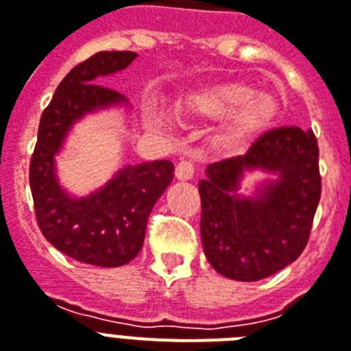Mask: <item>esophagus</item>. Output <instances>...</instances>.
Instances as JSON below:
<instances>
[{
  "label": "esophagus",
  "instance_id": "obj_1",
  "mask_svg": "<svg viewBox=\"0 0 351 351\" xmlns=\"http://www.w3.org/2000/svg\"><path fill=\"white\" fill-rule=\"evenodd\" d=\"M193 172H195V169H193L192 161H179L178 167H176V178H178L179 181H188V179H192Z\"/></svg>",
  "mask_w": 351,
  "mask_h": 351
}]
</instances>
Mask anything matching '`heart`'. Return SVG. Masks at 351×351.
I'll return each mask as SVG.
<instances>
[{
    "label": "heart",
    "mask_w": 351,
    "mask_h": 351,
    "mask_svg": "<svg viewBox=\"0 0 351 351\" xmlns=\"http://www.w3.org/2000/svg\"><path fill=\"white\" fill-rule=\"evenodd\" d=\"M179 111L206 120L230 114L221 141L230 149H239L273 123L280 106L271 95L256 93L245 84L230 82L195 91L179 106Z\"/></svg>",
    "instance_id": "1"
}]
</instances>
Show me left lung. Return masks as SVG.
<instances>
[{
    "mask_svg": "<svg viewBox=\"0 0 351 351\" xmlns=\"http://www.w3.org/2000/svg\"><path fill=\"white\" fill-rule=\"evenodd\" d=\"M277 179L238 195L244 171ZM201 239L217 273L239 282L273 276L303 253L321 199L319 147L312 130L263 132L244 156L211 163L199 181Z\"/></svg>",
    "mask_w": 351,
    "mask_h": 351,
    "instance_id": "1",
    "label": "left lung"
}]
</instances>
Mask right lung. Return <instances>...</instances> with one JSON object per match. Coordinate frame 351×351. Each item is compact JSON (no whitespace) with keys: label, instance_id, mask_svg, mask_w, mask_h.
Returning a JSON list of instances; mask_svg holds the SVG:
<instances>
[{"label":"right lung","instance_id":"obj_1","mask_svg":"<svg viewBox=\"0 0 351 351\" xmlns=\"http://www.w3.org/2000/svg\"><path fill=\"white\" fill-rule=\"evenodd\" d=\"M134 51H98L75 66L43 111L30 161V188L45 239L78 262L120 267L143 247L147 221L173 179L169 159L127 165L97 192L71 197L55 173L59 154L75 121L106 107L127 106V98L100 86V78L125 69Z\"/></svg>","mask_w":351,"mask_h":351}]
</instances>
